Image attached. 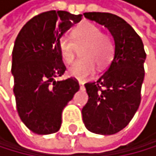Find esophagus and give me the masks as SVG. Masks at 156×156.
<instances>
[{"instance_id":"obj_1","label":"esophagus","mask_w":156,"mask_h":156,"mask_svg":"<svg viewBox=\"0 0 156 156\" xmlns=\"http://www.w3.org/2000/svg\"><path fill=\"white\" fill-rule=\"evenodd\" d=\"M79 85H80V89H81V90H83V89H84V85L81 84V83H80Z\"/></svg>"}]
</instances>
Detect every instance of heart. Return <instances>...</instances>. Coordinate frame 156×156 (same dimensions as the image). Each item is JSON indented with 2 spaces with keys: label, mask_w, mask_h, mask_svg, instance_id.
I'll return each instance as SVG.
<instances>
[{
  "label": "heart",
  "mask_w": 156,
  "mask_h": 156,
  "mask_svg": "<svg viewBox=\"0 0 156 156\" xmlns=\"http://www.w3.org/2000/svg\"><path fill=\"white\" fill-rule=\"evenodd\" d=\"M72 40L62 37L58 42L60 55L65 63H72L77 55V50L83 49L80 52L82 59L75 62L68 69L69 76L85 82L92 78L98 69H104L112 59L114 45L112 39L102 33L98 25L86 22L78 26L72 33Z\"/></svg>",
  "instance_id": "b5f03b06"
}]
</instances>
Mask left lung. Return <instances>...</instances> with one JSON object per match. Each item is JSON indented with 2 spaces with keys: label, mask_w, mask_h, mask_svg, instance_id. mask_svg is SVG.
I'll list each match as a JSON object with an SVG mask.
<instances>
[{
  "label": "left lung",
  "mask_w": 156,
  "mask_h": 156,
  "mask_svg": "<svg viewBox=\"0 0 156 156\" xmlns=\"http://www.w3.org/2000/svg\"><path fill=\"white\" fill-rule=\"evenodd\" d=\"M84 16L108 29L115 48L106 71L85 84L89 100L82 109L83 122L93 133L112 135L125 128L139 108L147 55L141 37L124 19L108 12Z\"/></svg>",
  "instance_id": "1"
}]
</instances>
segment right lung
Masks as SVG:
<instances>
[{
    "label": "right lung",
    "mask_w": 156,
    "mask_h": 156,
    "mask_svg": "<svg viewBox=\"0 0 156 156\" xmlns=\"http://www.w3.org/2000/svg\"><path fill=\"white\" fill-rule=\"evenodd\" d=\"M81 19L82 14L46 11L29 20L15 39L11 73L16 108L21 121L35 134L58 132L63 108L79 90L76 79L55 78L66 70L58 42Z\"/></svg>",
    "instance_id": "1"
}]
</instances>
